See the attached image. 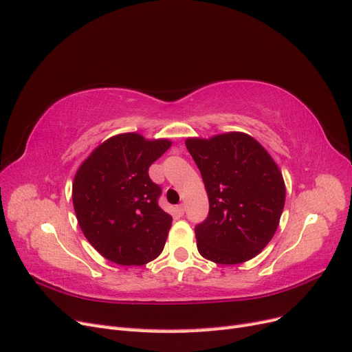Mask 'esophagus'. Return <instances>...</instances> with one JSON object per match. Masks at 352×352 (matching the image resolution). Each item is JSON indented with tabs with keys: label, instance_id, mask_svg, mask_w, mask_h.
Returning a JSON list of instances; mask_svg holds the SVG:
<instances>
[{
	"label": "esophagus",
	"instance_id": "1",
	"mask_svg": "<svg viewBox=\"0 0 352 352\" xmlns=\"http://www.w3.org/2000/svg\"><path fill=\"white\" fill-rule=\"evenodd\" d=\"M185 210H186V206H185V204H179V206L176 207V211L179 212L180 216H184V214H185Z\"/></svg>",
	"mask_w": 352,
	"mask_h": 352
}]
</instances>
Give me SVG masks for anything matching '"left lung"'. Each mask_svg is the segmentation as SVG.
I'll return each mask as SVG.
<instances>
[{
    "mask_svg": "<svg viewBox=\"0 0 352 352\" xmlns=\"http://www.w3.org/2000/svg\"><path fill=\"white\" fill-rule=\"evenodd\" d=\"M210 201L197 247L217 264L245 263L265 248L285 207V180L265 148L243 132L188 138Z\"/></svg>",
    "mask_w": 352,
    "mask_h": 352,
    "instance_id": "left-lung-1",
    "label": "left lung"
}]
</instances>
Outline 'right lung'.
<instances>
[{"label":"right lung","instance_id":"right-lung-1","mask_svg":"<svg viewBox=\"0 0 352 352\" xmlns=\"http://www.w3.org/2000/svg\"><path fill=\"white\" fill-rule=\"evenodd\" d=\"M172 141L140 133L114 135L79 166L72 199L85 238L104 258L144 265L162 254L172 216L158 207L162 189L148 168Z\"/></svg>","mask_w":352,"mask_h":352}]
</instances>
